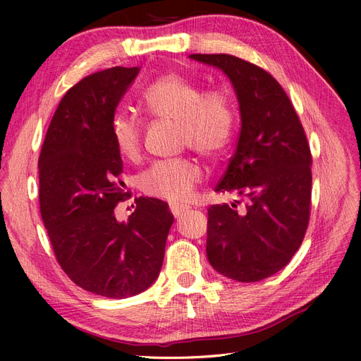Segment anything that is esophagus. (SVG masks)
<instances>
[{"mask_svg":"<svg viewBox=\"0 0 361 361\" xmlns=\"http://www.w3.org/2000/svg\"><path fill=\"white\" fill-rule=\"evenodd\" d=\"M170 211L174 216L179 218L180 215H183L185 212L188 211V207L183 206V204H179V203H170Z\"/></svg>","mask_w":361,"mask_h":361,"instance_id":"obj_1","label":"esophagus"}]
</instances>
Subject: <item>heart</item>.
Segmentation results:
<instances>
[{"label":"heart","mask_w":361,"mask_h":361,"mask_svg":"<svg viewBox=\"0 0 361 361\" xmlns=\"http://www.w3.org/2000/svg\"><path fill=\"white\" fill-rule=\"evenodd\" d=\"M145 110L178 125L179 145L202 157L218 159L231 149L238 126V108L226 89L204 92L194 80L171 72L161 75L143 93ZM118 154L134 161L141 150V122L129 113H116L111 123ZM203 170L191 158L161 159L141 173L140 188L152 197L169 202L190 199Z\"/></svg>","instance_id":"b5f03b06"}]
</instances>
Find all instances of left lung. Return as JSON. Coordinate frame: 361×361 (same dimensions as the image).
Masks as SVG:
<instances>
[{"instance_id":"1","label":"left lung","mask_w":361,"mask_h":361,"mask_svg":"<svg viewBox=\"0 0 361 361\" xmlns=\"http://www.w3.org/2000/svg\"><path fill=\"white\" fill-rule=\"evenodd\" d=\"M232 82L241 114L238 146L216 192L245 200L207 209L206 255L236 281H259L285 268L309 224L312 155L288 94L253 63L227 54H191Z\"/></svg>"}]
</instances>
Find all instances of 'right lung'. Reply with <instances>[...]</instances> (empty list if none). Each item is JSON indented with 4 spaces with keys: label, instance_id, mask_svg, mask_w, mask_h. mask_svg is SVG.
<instances>
[{
    "label": "right lung",
    "instance_id": "1",
    "mask_svg": "<svg viewBox=\"0 0 361 361\" xmlns=\"http://www.w3.org/2000/svg\"><path fill=\"white\" fill-rule=\"evenodd\" d=\"M140 68L85 76L63 96L39 157L40 214L60 267L80 288L129 298L155 283L174 216L159 199H135L126 221L114 207L128 197L111 123Z\"/></svg>",
    "mask_w": 361,
    "mask_h": 361
}]
</instances>
